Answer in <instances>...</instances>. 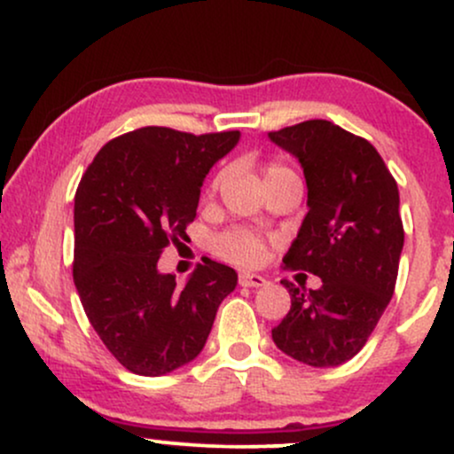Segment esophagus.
Instances as JSON below:
<instances>
[{
	"label": "esophagus",
	"mask_w": 454,
	"mask_h": 454,
	"mask_svg": "<svg viewBox=\"0 0 454 454\" xmlns=\"http://www.w3.org/2000/svg\"><path fill=\"white\" fill-rule=\"evenodd\" d=\"M239 284L245 286V288H260V286L267 284V278L258 273H241L239 275Z\"/></svg>",
	"instance_id": "34e87169"
}]
</instances>
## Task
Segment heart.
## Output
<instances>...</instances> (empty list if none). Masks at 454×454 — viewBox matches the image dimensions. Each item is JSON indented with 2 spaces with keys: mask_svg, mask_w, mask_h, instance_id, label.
Segmentation results:
<instances>
[{
  "mask_svg": "<svg viewBox=\"0 0 454 454\" xmlns=\"http://www.w3.org/2000/svg\"><path fill=\"white\" fill-rule=\"evenodd\" d=\"M290 175L296 173L286 164H279V161H270L267 168H264V181H273L279 179V176ZM217 184H220V176L213 181V190H215ZM213 249H215L217 256L228 260V262L239 264V267H254L264 256V239L258 232L249 231V228H231V231L215 237Z\"/></svg>",
  "mask_w": 454,
  "mask_h": 454,
  "instance_id": "heart-1",
  "label": "heart"
}]
</instances>
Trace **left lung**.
<instances>
[{"label": "left lung", "mask_w": 454, "mask_h": 454, "mask_svg": "<svg viewBox=\"0 0 454 454\" xmlns=\"http://www.w3.org/2000/svg\"><path fill=\"white\" fill-rule=\"evenodd\" d=\"M269 138L299 158L307 181L309 211L284 264L322 279L317 290L281 281L293 305L273 341L294 361L335 367L358 354L393 299L403 249L397 181L369 140L325 119Z\"/></svg>", "instance_id": "obj_1"}]
</instances>
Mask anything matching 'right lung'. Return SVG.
Returning a JSON list of instances; mask_svg holds the SVG:
<instances>
[{
	"label": "right lung",
	"mask_w": 454,
	"mask_h": 454,
	"mask_svg": "<svg viewBox=\"0 0 454 454\" xmlns=\"http://www.w3.org/2000/svg\"><path fill=\"white\" fill-rule=\"evenodd\" d=\"M241 132L196 134L147 126L108 140L74 196V286L108 352L128 372L164 376L205 348L237 273L215 260L185 286L158 260L185 239L200 187Z\"/></svg>",
	"instance_id": "add662e5"
}]
</instances>
